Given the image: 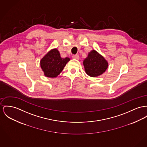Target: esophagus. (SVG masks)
Returning a JSON list of instances; mask_svg holds the SVG:
<instances>
[{"label": "esophagus", "mask_w": 147, "mask_h": 147, "mask_svg": "<svg viewBox=\"0 0 147 147\" xmlns=\"http://www.w3.org/2000/svg\"><path fill=\"white\" fill-rule=\"evenodd\" d=\"M72 58L74 59H79L80 57L78 55H73L72 56Z\"/></svg>", "instance_id": "1"}]
</instances>
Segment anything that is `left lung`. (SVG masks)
<instances>
[{"label":"left lung","mask_w":147,"mask_h":147,"mask_svg":"<svg viewBox=\"0 0 147 147\" xmlns=\"http://www.w3.org/2000/svg\"><path fill=\"white\" fill-rule=\"evenodd\" d=\"M83 64L86 73L91 77H97L102 75L108 67L107 61L95 50L88 53Z\"/></svg>","instance_id":"1"}]
</instances>
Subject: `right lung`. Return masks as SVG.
Here are the masks:
<instances>
[{
	"label": "right lung",
	"mask_w": 147,
	"mask_h": 147,
	"mask_svg": "<svg viewBox=\"0 0 147 147\" xmlns=\"http://www.w3.org/2000/svg\"><path fill=\"white\" fill-rule=\"evenodd\" d=\"M69 60V57L61 58L57 49H52L41 59L40 67L44 72L45 76L56 78L62 72Z\"/></svg>",
	"instance_id": "1"
}]
</instances>
